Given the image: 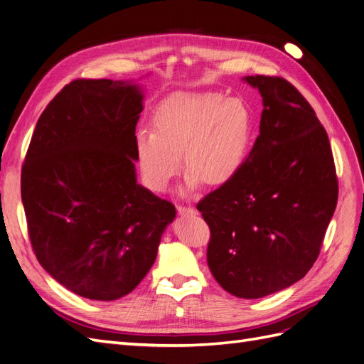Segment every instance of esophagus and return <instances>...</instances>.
<instances>
[{"instance_id": "esophagus-1", "label": "esophagus", "mask_w": 364, "mask_h": 364, "mask_svg": "<svg viewBox=\"0 0 364 364\" xmlns=\"http://www.w3.org/2000/svg\"><path fill=\"white\" fill-rule=\"evenodd\" d=\"M178 211L181 215H193L196 214V209L191 206H183V205H178Z\"/></svg>"}]
</instances>
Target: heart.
<instances>
[{"label":"heart","instance_id":"heart-1","mask_svg":"<svg viewBox=\"0 0 364 364\" xmlns=\"http://www.w3.org/2000/svg\"><path fill=\"white\" fill-rule=\"evenodd\" d=\"M155 132L136 134V156L142 178L150 190L162 193L181 170V153L186 185L203 182L220 186L232 181L246 161L252 117L237 97L218 94H181L165 102L155 115Z\"/></svg>","mask_w":364,"mask_h":364}]
</instances>
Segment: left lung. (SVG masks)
<instances>
[{
    "label": "left lung",
    "mask_w": 364,
    "mask_h": 364,
    "mask_svg": "<svg viewBox=\"0 0 364 364\" xmlns=\"http://www.w3.org/2000/svg\"><path fill=\"white\" fill-rule=\"evenodd\" d=\"M262 97L259 135L232 181L197 203L211 230L208 266L237 297L258 299L313 267L338 197L325 127L282 77L247 75Z\"/></svg>",
    "instance_id": "left-lung-1"
}]
</instances>
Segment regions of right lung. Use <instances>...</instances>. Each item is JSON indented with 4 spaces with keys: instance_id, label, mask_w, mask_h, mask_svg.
<instances>
[{
    "instance_id": "add662e5",
    "label": "right lung",
    "mask_w": 364,
    "mask_h": 364,
    "mask_svg": "<svg viewBox=\"0 0 364 364\" xmlns=\"http://www.w3.org/2000/svg\"><path fill=\"white\" fill-rule=\"evenodd\" d=\"M136 85L77 79L48 103L21 171L33 252L73 293L115 301L146 277L171 202L136 183Z\"/></svg>"
}]
</instances>
